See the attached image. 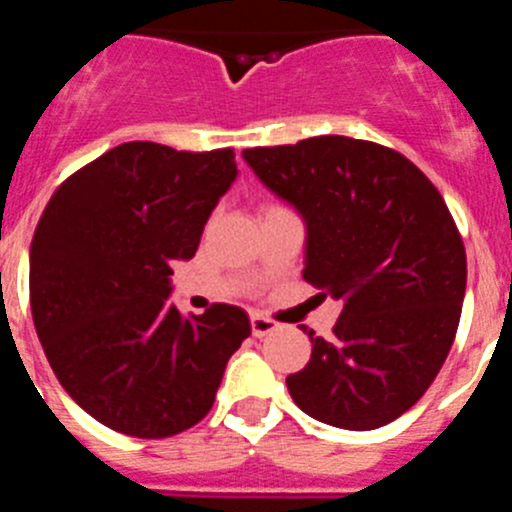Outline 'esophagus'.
<instances>
[{
  "label": "esophagus",
  "mask_w": 512,
  "mask_h": 512,
  "mask_svg": "<svg viewBox=\"0 0 512 512\" xmlns=\"http://www.w3.org/2000/svg\"><path fill=\"white\" fill-rule=\"evenodd\" d=\"M277 328H279L277 320L264 318V315H251V333L256 338L269 336V333H274V330H277Z\"/></svg>",
  "instance_id": "1"
}]
</instances>
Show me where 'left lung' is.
<instances>
[{"instance_id":"left-lung-1","label":"left lung","mask_w":512,"mask_h":512,"mask_svg":"<svg viewBox=\"0 0 512 512\" xmlns=\"http://www.w3.org/2000/svg\"><path fill=\"white\" fill-rule=\"evenodd\" d=\"M246 164L295 205L312 287L343 302L333 336L289 374L297 408L346 431L410 410L449 356L467 289V253L431 179L402 153L346 135L246 148Z\"/></svg>"}]
</instances>
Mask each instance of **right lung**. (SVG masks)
<instances>
[{"label":"right lung","mask_w":512,"mask_h":512,"mask_svg":"<svg viewBox=\"0 0 512 512\" xmlns=\"http://www.w3.org/2000/svg\"><path fill=\"white\" fill-rule=\"evenodd\" d=\"M233 148L122 143L53 192L30 246V307L53 374L79 408L135 438H169L210 413L248 315L171 305V264L192 259L235 182Z\"/></svg>","instance_id":"1"}]
</instances>
